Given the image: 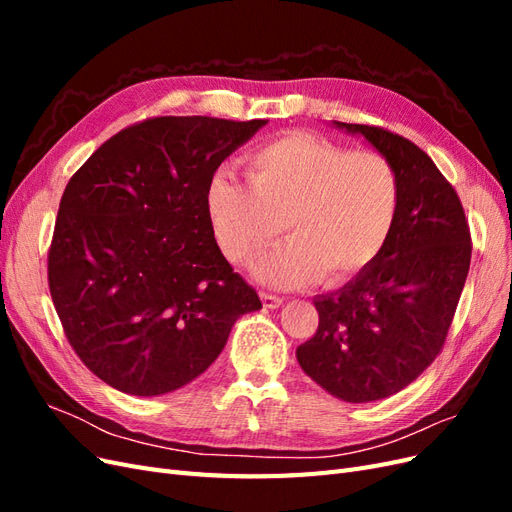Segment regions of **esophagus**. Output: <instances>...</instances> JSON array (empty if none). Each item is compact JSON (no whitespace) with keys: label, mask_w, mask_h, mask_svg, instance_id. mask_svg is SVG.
Instances as JSON below:
<instances>
[{"label":"esophagus","mask_w":512,"mask_h":512,"mask_svg":"<svg viewBox=\"0 0 512 512\" xmlns=\"http://www.w3.org/2000/svg\"><path fill=\"white\" fill-rule=\"evenodd\" d=\"M260 299H262V305H265L267 309H275V307L284 305L282 297H275V294H269V292H262Z\"/></svg>","instance_id":"obj_1"}]
</instances>
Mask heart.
I'll list each match as a JSON object with an SVG mask.
<instances>
[{"label": "heart", "instance_id": "obj_1", "mask_svg": "<svg viewBox=\"0 0 512 512\" xmlns=\"http://www.w3.org/2000/svg\"><path fill=\"white\" fill-rule=\"evenodd\" d=\"M207 211L224 256L245 265L284 228L288 239L262 258V284L299 288L322 277L344 284L376 260L393 228L397 177L378 151H346L327 138L288 132L247 156V185L230 170L209 181Z\"/></svg>", "mask_w": 512, "mask_h": 512}]
</instances>
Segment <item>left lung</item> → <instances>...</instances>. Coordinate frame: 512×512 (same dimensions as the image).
I'll list each match as a JSON object with an SVG mask.
<instances>
[{
  "mask_svg": "<svg viewBox=\"0 0 512 512\" xmlns=\"http://www.w3.org/2000/svg\"><path fill=\"white\" fill-rule=\"evenodd\" d=\"M361 136L397 177L393 228L376 260L318 294V331L297 348L305 374L333 397L367 404L399 393L436 359L466 284L472 243L459 196L423 149L361 123Z\"/></svg>",
  "mask_w": 512,
  "mask_h": 512,
  "instance_id": "8db88e82",
  "label": "left lung"
}]
</instances>
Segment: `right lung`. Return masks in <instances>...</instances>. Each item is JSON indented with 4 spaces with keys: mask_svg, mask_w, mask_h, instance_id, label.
<instances>
[{
    "mask_svg": "<svg viewBox=\"0 0 512 512\" xmlns=\"http://www.w3.org/2000/svg\"><path fill=\"white\" fill-rule=\"evenodd\" d=\"M267 119L156 117L98 147L61 196L49 288L81 361L113 389L158 397L198 378L258 294L220 252L215 170Z\"/></svg>",
    "mask_w": 512,
    "mask_h": 512,
    "instance_id": "add662e5",
    "label": "right lung"
}]
</instances>
